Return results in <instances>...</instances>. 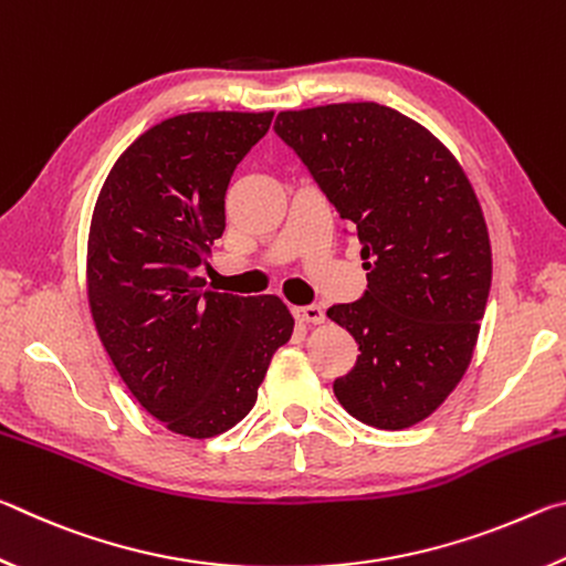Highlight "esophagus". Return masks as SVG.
Instances as JSON below:
<instances>
[{
  "label": "esophagus",
  "mask_w": 566,
  "mask_h": 566,
  "mask_svg": "<svg viewBox=\"0 0 566 566\" xmlns=\"http://www.w3.org/2000/svg\"><path fill=\"white\" fill-rule=\"evenodd\" d=\"M294 317L304 322V324H322L324 322V310L319 304H304V306H294Z\"/></svg>",
  "instance_id": "obj_1"
}]
</instances>
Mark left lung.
<instances>
[{
    "mask_svg": "<svg viewBox=\"0 0 566 566\" xmlns=\"http://www.w3.org/2000/svg\"><path fill=\"white\" fill-rule=\"evenodd\" d=\"M274 129L359 239L367 292L327 317L359 344L334 395L354 419L407 429L472 361L492 247L472 185L432 132L377 102L276 114Z\"/></svg>",
    "mask_w": 566,
    "mask_h": 566,
    "instance_id": "obj_1",
    "label": "left lung"
}]
</instances>
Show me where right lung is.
Returning a JSON list of instances; mask_svg holds the SVG:
<instances>
[{
	"mask_svg": "<svg viewBox=\"0 0 566 566\" xmlns=\"http://www.w3.org/2000/svg\"><path fill=\"white\" fill-rule=\"evenodd\" d=\"M272 117L189 112L159 122L122 151L94 205V327L134 399L181 437L239 424L294 329L280 296L212 292L197 276L224 232L229 179Z\"/></svg>",
	"mask_w": 566,
	"mask_h": 566,
	"instance_id": "add662e5",
	"label": "right lung"
}]
</instances>
